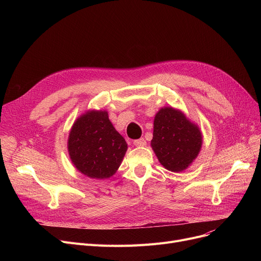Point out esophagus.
Returning <instances> with one entry per match:
<instances>
[{"instance_id":"esophagus-1","label":"esophagus","mask_w":261,"mask_h":261,"mask_svg":"<svg viewBox=\"0 0 261 261\" xmlns=\"http://www.w3.org/2000/svg\"><path fill=\"white\" fill-rule=\"evenodd\" d=\"M133 144L136 146V147H144L146 146V141L144 139H140V140H135L133 142Z\"/></svg>"}]
</instances>
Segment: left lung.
<instances>
[{
    "mask_svg": "<svg viewBox=\"0 0 261 261\" xmlns=\"http://www.w3.org/2000/svg\"><path fill=\"white\" fill-rule=\"evenodd\" d=\"M151 147L164 167L180 172L198 156L202 133L180 110L164 107L154 117Z\"/></svg>",
    "mask_w": 261,
    "mask_h": 261,
    "instance_id": "left-lung-1",
    "label": "left lung"
}]
</instances>
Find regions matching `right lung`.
Instances as JSON below:
<instances>
[{
	"label": "right lung",
	"instance_id": "add662e5",
	"mask_svg": "<svg viewBox=\"0 0 261 261\" xmlns=\"http://www.w3.org/2000/svg\"><path fill=\"white\" fill-rule=\"evenodd\" d=\"M67 149L78 171L92 179H108L120 166L128 145L113 127L107 111L92 110L74 122Z\"/></svg>",
	"mask_w": 261,
	"mask_h": 261
}]
</instances>
